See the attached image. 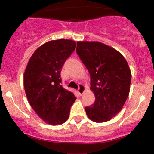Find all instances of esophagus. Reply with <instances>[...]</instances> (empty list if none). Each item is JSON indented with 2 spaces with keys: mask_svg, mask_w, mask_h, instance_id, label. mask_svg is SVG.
<instances>
[{
  "mask_svg": "<svg viewBox=\"0 0 154 154\" xmlns=\"http://www.w3.org/2000/svg\"><path fill=\"white\" fill-rule=\"evenodd\" d=\"M85 86L82 85H79V88H78V92L79 94L82 95L84 92H85Z\"/></svg>",
  "mask_w": 154,
  "mask_h": 154,
  "instance_id": "esophagus-1",
  "label": "esophagus"
}]
</instances>
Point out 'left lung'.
I'll return each mask as SVG.
<instances>
[{
  "label": "left lung",
  "mask_w": 154,
  "mask_h": 154,
  "mask_svg": "<svg viewBox=\"0 0 154 154\" xmlns=\"http://www.w3.org/2000/svg\"><path fill=\"white\" fill-rule=\"evenodd\" d=\"M77 53L89 71L95 102L85 107L90 120H110L121 110L130 93L132 75L120 53L98 42H77Z\"/></svg>",
  "instance_id": "8db88e82"
}]
</instances>
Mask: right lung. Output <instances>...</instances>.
Instances as JSON below:
<instances>
[{
  "label": "right lung",
  "mask_w": 154,
  "mask_h": 154,
  "mask_svg": "<svg viewBox=\"0 0 154 154\" xmlns=\"http://www.w3.org/2000/svg\"><path fill=\"white\" fill-rule=\"evenodd\" d=\"M76 48L75 41L53 40L33 53L24 75V87L33 110L48 124L67 121L76 97L61 85L60 72Z\"/></svg>",
  "instance_id": "1"
}]
</instances>
